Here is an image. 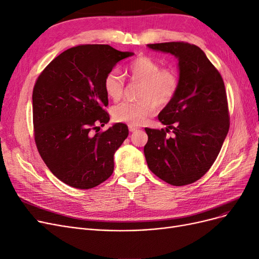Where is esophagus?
Returning a JSON list of instances; mask_svg holds the SVG:
<instances>
[{
    "label": "esophagus",
    "instance_id": "1",
    "mask_svg": "<svg viewBox=\"0 0 259 259\" xmlns=\"http://www.w3.org/2000/svg\"><path fill=\"white\" fill-rule=\"evenodd\" d=\"M139 127H137V126H135V125H128V130H130V132H135V131H137Z\"/></svg>",
    "mask_w": 259,
    "mask_h": 259
}]
</instances>
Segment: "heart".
I'll return each instance as SVG.
<instances>
[{
  "label": "heart",
  "instance_id": "1",
  "mask_svg": "<svg viewBox=\"0 0 259 259\" xmlns=\"http://www.w3.org/2000/svg\"><path fill=\"white\" fill-rule=\"evenodd\" d=\"M132 82H139L138 101H124L112 109V116L117 122L130 125L143 124L147 117L156 111V106H165L174 99L179 88V77L171 68H162L161 64L149 56H139L132 60L125 70ZM107 96L117 101L124 94L123 75L111 70L104 80Z\"/></svg>",
  "mask_w": 259,
  "mask_h": 259
}]
</instances>
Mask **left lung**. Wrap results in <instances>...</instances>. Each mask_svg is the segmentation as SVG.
<instances>
[{
    "label": "left lung",
    "mask_w": 259,
    "mask_h": 259,
    "mask_svg": "<svg viewBox=\"0 0 259 259\" xmlns=\"http://www.w3.org/2000/svg\"><path fill=\"white\" fill-rule=\"evenodd\" d=\"M178 58L179 88L159 113L164 130L146 127V161L154 175L173 186L197 182L213 165L229 131L224 80L200 48L186 42L148 44ZM171 129L173 138L166 136Z\"/></svg>",
    "instance_id": "8db88e82"
}]
</instances>
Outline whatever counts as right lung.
Returning <instances> with one entry per match:
<instances>
[{
	"instance_id": "obj_1",
	"label": "right lung",
	"mask_w": 259,
	"mask_h": 259,
	"mask_svg": "<svg viewBox=\"0 0 259 259\" xmlns=\"http://www.w3.org/2000/svg\"><path fill=\"white\" fill-rule=\"evenodd\" d=\"M134 53L110 45H77L61 53L38 75L32 94L34 140L46 166L62 183L91 189L113 173V155L126 137V124L105 110L106 74Z\"/></svg>"
}]
</instances>
